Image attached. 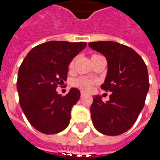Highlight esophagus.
Masks as SVG:
<instances>
[{
  "label": "esophagus",
  "instance_id": "34e87169",
  "mask_svg": "<svg viewBox=\"0 0 160 160\" xmlns=\"http://www.w3.org/2000/svg\"><path fill=\"white\" fill-rule=\"evenodd\" d=\"M80 96L83 97V96H85V93H84V92H81V93H80Z\"/></svg>",
  "mask_w": 160,
  "mask_h": 160
}]
</instances>
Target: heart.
<instances>
[{
  "label": "heart",
  "mask_w": 160,
  "mask_h": 160,
  "mask_svg": "<svg viewBox=\"0 0 160 160\" xmlns=\"http://www.w3.org/2000/svg\"><path fill=\"white\" fill-rule=\"evenodd\" d=\"M97 56V55H93L92 56ZM73 64H74V60H73L71 63H70L69 67L73 68ZM94 84V81L91 79H87V78H77L75 80H73V85L74 87L80 88V90L84 91V92H88L91 90L92 86Z\"/></svg>",
  "instance_id": "1"
}]
</instances>
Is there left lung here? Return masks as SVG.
Wrapping results in <instances>:
<instances>
[{"label":"left lung","mask_w":160,"mask_h":160,"mask_svg":"<svg viewBox=\"0 0 160 160\" xmlns=\"http://www.w3.org/2000/svg\"><path fill=\"white\" fill-rule=\"evenodd\" d=\"M91 49L107 60V74L101 88L110 91V100L93 96L91 118L94 128L105 135H119L130 128L144 107L149 90L148 68L140 55L119 42H89Z\"/></svg>","instance_id":"left-lung-1"}]
</instances>
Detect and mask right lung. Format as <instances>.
<instances>
[{
  "label": "right lung",
  "instance_id": "obj_1",
  "mask_svg": "<svg viewBox=\"0 0 160 160\" xmlns=\"http://www.w3.org/2000/svg\"><path fill=\"white\" fill-rule=\"evenodd\" d=\"M87 42L49 41L30 50L20 65L17 90L19 104L32 126L45 134H57L69 124L71 110L80 92L71 88L66 96L57 93L67 80L68 65Z\"/></svg>",
  "mask_w": 160,
  "mask_h": 160
}]
</instances>
